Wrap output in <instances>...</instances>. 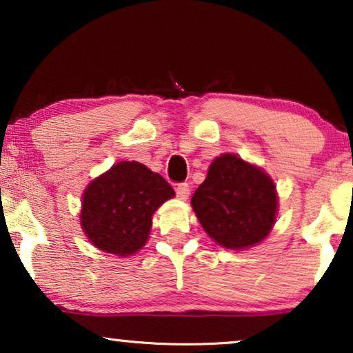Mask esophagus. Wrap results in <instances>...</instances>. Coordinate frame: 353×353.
Instances as JSON below:
<instances>
[{
	"label": "esophagus",
	"mask_w": 353,
	"mask_h": 353,
	"mask_svg": "<svg viewBox=\"0 0 353 353\" xmlns=\"http://www.w3.org/2000/svg\"><path fill=\"white\" fill-rule=\"evenodd\" d=\"M175 191H176L178 199H183V201L188 199V196H190V192H191L190 186H188V183H180V185H176Z\"/></svg>",
	"instance_id": "obj_1"
}]
</instances>
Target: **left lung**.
Instances as JSON below:
<instances>
[{"instance_id":"obj_1","label":"left lung","mask_w":353,"mask_h":353,"mask_svg":"<svg viewBox=\"0 0 353 353\" xmlns=\"http://www.w3.org/2000/svg\"><path fill=\"white\" fill-rule=\"evenodd\" d=\"M191 205L216 244L248 249L262 243L276 221V186L260 167L221 154L210 163Z\"/></svg>"}]
</instances>
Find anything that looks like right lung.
Returning a JSON list of instances; mask_svg holds the SVG:
<instances>
[{"instance_id":"obj_1","label":"right lung","mask_w":353,"mask_h":353,"mask_svg":"<svg viewBox=\"0 0 353 353\" xmlns=\"http://www.w3.org/2000/svg\"><path fill=\"white\" fill-rule=\"evenodd\" d=\"M173 196V188L159 173L139 162H119L86 186L81 230L99 250L133 255L146 244L154 212Z\"/></svg>"}]
</instances>
